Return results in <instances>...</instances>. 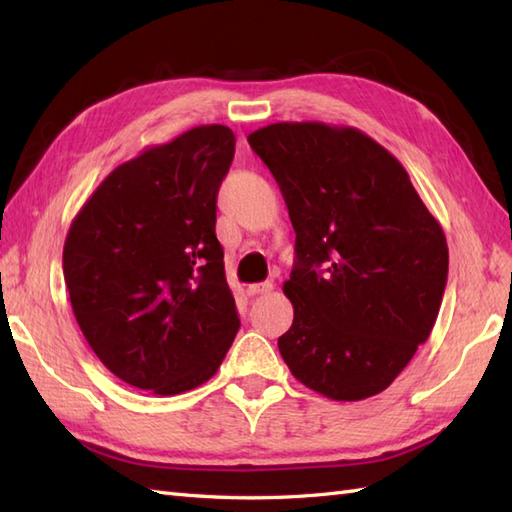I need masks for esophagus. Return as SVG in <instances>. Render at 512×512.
<instances>
[{
    "label": "esophagus",
    "instance_id": "obj_1",
    "mask_svg": "<svg viewBox=\"0 0 512 512\" xmlns=\"http://www.w3.org/2000/svg\"><path fill=\"white\" fill-rule=\"evenodd\" d=\"M273 290V281H262V284H250L248 288H246V292L250 297H255V295H266V292H270Z\"/></svg>",
    "mask_w": 512,
    "mask_h": 512
}]
</instances>
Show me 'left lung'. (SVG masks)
<instances>
[{
  "mask_svg": "<svg viewBox=\"0 0 512 512\" xmlns=\"http://www.w3.org/2000/svg\"><path fill=\"white\" fill-rule=\"evenodd\" d=\"M284 195L295 319L279 352L299 383L363 400L394 383L438 319L449 275L440 222L405 167L354 127L275 123L248 136Z\"/></svg>",
  "mask_w": 512,
  "mask_h": 512,
  "instance_id": "obj_1",
  "label": "left lung"
}]
</instances>
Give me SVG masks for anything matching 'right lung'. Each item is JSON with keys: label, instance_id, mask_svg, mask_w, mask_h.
Masks as SVG:
<instances>
[{"label": "right lung", "instance_id": "1", "mask_svg": "<svg viewBox=\"0 0 512 512\" xmlns=\"http://www.w3.org/2000/svg\"><path fill=\"white\" fill-rule=\"evenodd\" d=\"M235 134L200 125L107 176L70 224L63 277L76 323L127 385L176 396L206 383L239 330L215 200Z\"/></svg>", "mask_w": 512, "mask_h": 512}]
</instances>
